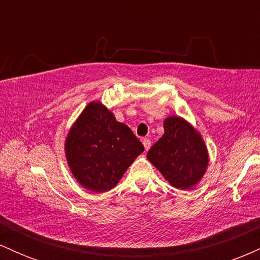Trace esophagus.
I'll return each instance as SVG.
<instances>
[{"label": "esophagus", "mask_w": 260, "mask_h": 260, "mask_svg": "<svg viewBox=\"0 0 260 260\" xmlns=\"http://www.w3.org/2000/svg\"><path fill=\"white\" fill-rule=\"evenodd\" d=\"M143 145H144L145 150H149V148H150V145H151L150 139H148V138H144V139H143Z\"/></svg>", "instance_id": "esophagus-1"}]
</instances>
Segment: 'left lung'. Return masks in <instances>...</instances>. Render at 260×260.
Segmentation results:
<instances>
[{
    "label": "left lung",
    "instance_id": "1",
    "mask_svg": "<svg viewBox=\"0 0 260 260\" xmlns=\"http://www.w3.org/2000/svg\"><path fill=\"white\" fill-rule=\"evenodd\" d=\"M165 133L147 157L171 186L190 189L202 180L208 166V151L201 134L177 116L164 122Z\"/></svg>",
    "mask_w": 260,
    "mask_h": 260
}]
</instances>
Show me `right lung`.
<instances>
[{
    "label": "right lung",
    "instance_id": "right-lung-1",
    "mask_svg": "<svg viewBox=\"0 0 260 260\" xmlns=\"http://www.w3.org/2000/svg\"><path fill=\"white\" fill-rule=\"evenodd\" d=\"M66 156L77 181L91 192H106L121 180L144 147L131 128L105 106L90 103L66 139Z\"/></svg>",
    "mask_w": 260,
    "mask_h": 260
}]
</instances>
